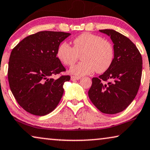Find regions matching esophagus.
<instances>
[{
  "instance_id": "34e87169",
  "label": "esophagus",
  "mask_w": 150,
  "mask_h": 150,
  "mask_svg": "<svg viewBox=\"0 0 150 150\" xmlns=\"http://www.w3.org/2000/svg\"><path fill=\"white\" fill-rule=\"evenodd\" d=\"M80 79H81V77H75V76H71V81H77V80H79Z\"/></svg>"
}]
</instances>
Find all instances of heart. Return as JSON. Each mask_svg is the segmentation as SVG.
<instances>
[{
	"instance_id": "1",
	"label": "heart",
	"mask_w": 150,
	"mask_h": 150,
	"mask_svg": "<svg viewBox=\"0 0 150 150\" xmlns=\"http://www.w3.org/2000/svg\"><path fill=\"white\" fill-rule=\"evenodd\" d=\"M81 55V62L69 69L71 75H90L96 70L100 73L106 71L112 64L114 52L111 44L102 37L91 33H83L74 39L73 47L67 43L59 46L57 56L67 66H72Z\"/></svg>"
}]
</instances>
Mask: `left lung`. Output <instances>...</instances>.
<instances>
[{
  "mask_svg": "<svg viewBox=\"0 0 150 150\" xmlns=\"http://www.w3.org/2000/svg\"><path fill=\"white\" fill-rule=\"evenodd\" d=\"M99 31L110 37L114 56L110 67L98 77L92 78L88 96L101 112L115 114L127 108L137 94L142 57L136 45L121 33L111 29Z\"/></svg>",
  "mask_w": 150,
  "mask_h": 150,
  "instance_id": "1",
  "label": "left lung"
}]
</instances>
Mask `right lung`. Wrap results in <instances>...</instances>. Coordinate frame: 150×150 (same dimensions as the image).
<instances>
[{"mask_svg":"<svg viewBox=\"0 0 150 150\" xmlns=\"http://www.w3.org/2000/svg\"><path fill=\"white\" fill-rule=\"evenodd\" d=\"M71 33L41 31L24 38L10 55L8 80L18 104L27 112L43 116L54 111L70 76H53L65 71L57 51Z\"/></svg>","mask_w":150,"mask_h":150,"instance_id":"obj_1","label":"right lung"}]
</instances>
